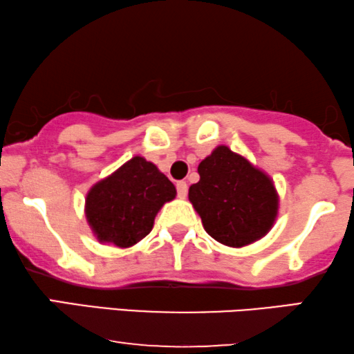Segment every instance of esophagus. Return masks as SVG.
I'll list each match as a JSON object with an SVG mask.
<instances>
[{
	"mask_svg": "<svg viewBox=\"0 0 354 354\" xmlns=\"http://www.w3.org/2000/svg\"><path fill=\"white\" fill-rule=\"evenodd\" d=\"M177 196L178 198H185L187 193H188V185L187 182H177Z\"/></svg>",
	"mask_w": 354,
	"mask_h": 354,
	"instance_id": "34e87169",
	"label": "esophagus"
}]
</instances>
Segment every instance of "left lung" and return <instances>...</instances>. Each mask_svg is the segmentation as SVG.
Listing matches in <instances>:
<instances>
[{
    "label": "left lung",
    "instance_id": "8db88e82",
    "mask_svg": "<svg viewBox=\"0 0 354 354\" xmlns=\"http://www.w3.org/2000/svg\"><path fill=\"white\" fill-rule=\"evenodd\" d=\"M198 174L188 200L212 239L241 248L268 235L279 214V193L268 174L225 145L203 159Z\"/></svg>",
    "mask_w": 354,
    "mask_h": 354
}]
</instances>
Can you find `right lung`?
I'll list each match as a JSON object with an SVG mask.
<instances>
[{"label": "right lung", "instance_id": "1", "mask_svg": "<svg viewBox=\"0 0 354 354\" xmlns=\"http://www.w3.org/2000/svg\"><path fill=\"white\" fill-rule=\"evenodd\" d=\"M177 195L153 162L133 156L101 178L85 198V217L100 243L130 248L153 229L159 209Z\"/></svg>", "mask_w": 354, "mask_h": 354}]
</instances>
